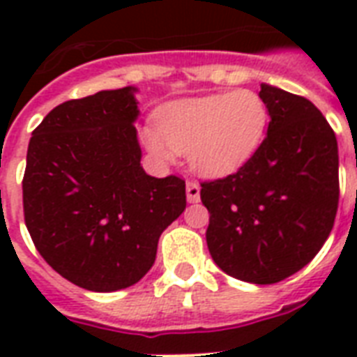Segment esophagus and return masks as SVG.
Returning a JSON list of instances; mask_svg holds the SVG:
<instances>
[{"label": "esophagus", "mask_w": 357, "mask_h": 357, "mask_svg": "<svg viewBox=\"0 0 357 357\" xmlns=\"http://www.w3.org/2000/svg\"><path fill=\"white\" fill-rule=\"evenodd\" d=\"M187 200L190 204H196V202L200 200V185L196 183V181H187Z\"/></svg>", "instance_id": "esophagus-1"}]
</instances>
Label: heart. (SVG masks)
Returning <instances> with one entry per match:
<instances>
[{
  "label": "heart",
  "mask_w": 357,
  "mask_h": 357,
  "mask_svg": "<svg viewBox=\"0 0 357 357\" xmlns=\"http://www.w3.org/2000/svg\"><path fill=\"white\" fill-rule=\"evenodd\" d=\"M268 109L252 91L183 98L162 105L155 128H146V148L162 161L187 151L190 167L204 176H226L259 148Z\"/></svg>",
  "instance_id": "b5f03b06"
}]
</instances>
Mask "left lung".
Returning a JSON list of instances; mask_svg holds the SVG:
<instances>
[{
	"label": "left lung",
	"instance_id": "left-lung-1",
	"mask_svg": "<svg viewBox=\"0 0 357 357\" xmlns=\"http://www.w3.org/2000/svg\"><path fill=\"white\" fill-rule=\"evenodd\" d=\"M271 122L255 153L226 178L202 181L206 241L228 276L282 282L310 263L333 228L339 153L332 126L304 96L261 85Z\"/></svg>",
	"mask_w": 357,
	"mask_h": 357
}]
</instances>
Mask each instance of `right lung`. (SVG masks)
Returning a JSON list of instances; mask_svg holds the SVG:
<instances>
[{
	"label": "right lung",
	"mask_w": 357,
	"mask_h": 357,
	"mask_svg": "<svg viewBox=\"0 0 357 357\" xmlns=\"http://www.w3.org/2000/svg\"><path fill=\"white\" fill-rule=\"evenodd\" d=\"M131 86L70 100L42 120L22 179L38 254L77 287L111 293L150 271L159 237L185 211V181L140 167Z\"/></svg>",
	"instance_id": "add662e5"
}]
</instances>
